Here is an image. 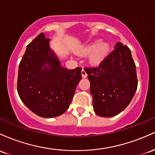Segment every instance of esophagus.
<instances>
[{
    "instance_id": "34e87169",
    "label": "esophagus",
    "mask_w": 155,
    "mask_h": 155,
    "mask_svg": "<svg viewBox=\"0 0 155 155\" xmlns=\"http://www.w3.org/2000/svg\"><path fill=\"white\" fill-rule=\"evenodd\" d=\"M81 74H82V77H83V78H87V75H88V74H87L86 72V71H85L84 69H83L82 71H81Z\"/></svg>"
}]
</instances>
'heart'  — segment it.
Masks as SVG:
<instances>
[{
    "label": "heart",
    "mask_w": 155,
    "mask_h": 155,
    "mask_svg": "<svg viewBox=\"0 0 155 155\" xmlns=\"http://www.w3.org/2000/svg\"><path fill=\"white\" fill-rule=\"evenodd\" d=\"M110 50V45L106 41L97 40L91 44L80 48L78 53L81 55H89V61L94 64H100L103 61Z\"/></svg>",
    "instance_id": "1"
}]
</instances>
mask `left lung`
<instances>
[{
	"label": "left lung",
	"instance_id": "obj_1",
	"mask_svg": "<svg viewBox=\"0 0 155 155\" xmlns=\"http://www.w3.org/2000/svg\"><path fill=\"white\" fill-rule=\"evenodd\" d=\"M97 67L85 68L97 115L112 117L127 107L137 90L136 67L130 48L117 42Z\"/></svg>",
	"mask_w": 155,
	"mask_h": 155
}]
</instances>
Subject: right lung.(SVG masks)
Segmentation results:
<instances>
[{"mask_svg": "<svg viewBox=\"0 0 155 155\" xmlns=\"http://www.w3.org/2000/svg\"><path fill=\"white\" fill-rule=\"evenodd\" d=\"M81 67L68 70L61 66L41 33L27 46L19 65L17 92L33 113L44 118L63 114L69 108L78 83Z\"/></svg>", "mask_w": 155, "mask_h": 155, "instance_id": "right-lung-1", "label": "right lung"}]
</instances>
